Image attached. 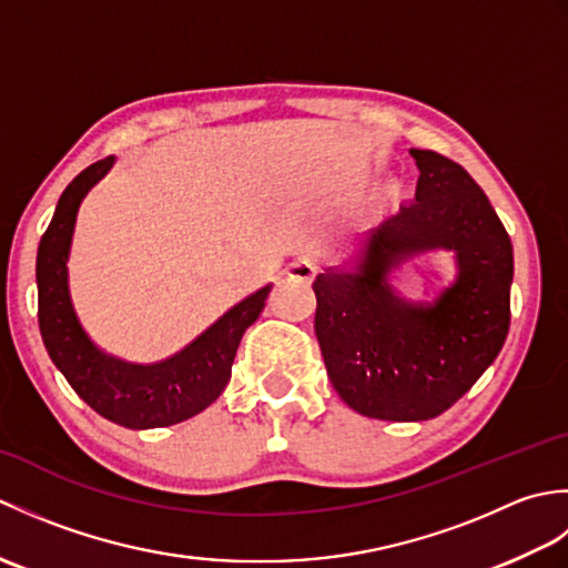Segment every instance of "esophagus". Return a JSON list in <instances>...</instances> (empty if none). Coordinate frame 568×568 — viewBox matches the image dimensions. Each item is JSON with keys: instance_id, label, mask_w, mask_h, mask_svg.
<instances>
[{"instance_id": "obj_1", "label": "esophagus", "mask_w": 568, "mask_h": 568, "mask_svg": "<svg viewBox=\"0 0 568 568\" xmlns=\"http://www.w3.org/2000/svg\"><path fill=\"white\" fill-rule=\"evenodd\" d=\"M285 275L291 277V281H297V283H310L312 277L317 275V263L312 258H297V261L287 265Z\"/></svg>"}]
</instances>
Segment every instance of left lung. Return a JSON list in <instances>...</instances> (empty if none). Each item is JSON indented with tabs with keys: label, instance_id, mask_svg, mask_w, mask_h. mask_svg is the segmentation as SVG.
Returning <instances> with one entry per match:
<instances>
[{
	"label": "left lung",
	"instance_id": "obj_1",
	"mask_svg": "<svg viewBox=\"0 0 568 568\" xmlns=\"http://www.w3.org/2000/svg\"><path fill=\"white\" fill-rule=\"evenodd\" d=\"M409 155L415 200L371 229L352 265L312 283L334 390L358 415L390 422L449 409L496 361L510 327L513 244L486 192L439 153ZM432 250L455 253V281L432 304L397 298L389 273Z\"/></svg>",
	"mask_w": 568,
	"mask_h": 568
}]
</instances>
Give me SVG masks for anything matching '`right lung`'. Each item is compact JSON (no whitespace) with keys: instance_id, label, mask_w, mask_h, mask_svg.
<instances>
[{"instance_id":"1","label":"right lung","mask_w":568,"mask_h":568,"mask_svg":"<svg viewBox=\"0 0 568 568\" xmlns=\"http://www.w3.org/2000/svg\"><path fill=\"white\" fill-rule=\"evenodd\" d=\"M112 165L114 155L84 168L72 180L60 195L53 220L41 239L36 256L41 336L48 356L72 390L104 419L126 429L178 425L202 413L222 395L232 378L241 336L258 320L271 285L241 300L197 339L155 364H131L104 354L84 332L72 307L68 258L80 204L112 171Z\"/></svg>"}]
</instances>
